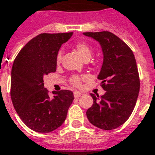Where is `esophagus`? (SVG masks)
I'll use <instances>...</instances> for the list:
<instances>
[{"label":"esophagus","instance_id":"1","mask_svg":"<svg viewBox=\"0 0 155 155\" xmlns=\"http://www.w3.org/2000/svg\"><path fill=\"white\" fill-rule=\"evenodd\" d=\"M81 95H82V94H81L80 91H74V96L75 97V98H79Z\"/></svg>","mask_w":155,"mask_h":155}]
</instances>
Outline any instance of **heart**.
Returning <instances> with one entry per match:
<instances>
[{
	"mask_svg": "<svg viewBox=\"0 0 155 155\" xmlns=\"http://www.w3.org/2000/svg\"><path fill=\"white\" fill-rule=\"evenodd\" d=\"M75 50L77 52V54L81 56L84 60H88L92 54L91 48L89 47L88 45L85 43H79L75 45ZM61 59V54L59 53L57 55V61L59 62ZM81 78L79 76H74L71 79V83L74 85H79L81 84Z\"/></svg>",
	"mask_w": 155,
	"mask_h": 155,
	"instance_id": "b5f03b06",
	"label": "heart"
}]
</instances>
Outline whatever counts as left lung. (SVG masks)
<instances>
[{
	"instance_id": "left-lung-1",
	"label": "left lung",
	"mask_w": 155,
	"mask_h": 155,
	"mask_svg": "<svg viewBox=\"0 0 155 155\" xmlns=\"http://www.w3.org/2000/svg\"><path fill=\"white\" fill-rule=\"evenodd\" d=\"M100 44L103 63L97 79L106 91L103 96L91 93L93 105L86 111L89 122L98 128L111 130L126 122L137 102L140 82L133 51L110 32H83Z\"/></svg>"
}]
</instances>
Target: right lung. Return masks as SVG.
<instances>
[{
    "instance_id": "right-lung-1",
    "label": "right lung",
    "mask_w": 155,
    "mask_h": 155,
    "mask_svg": "<svg viewBox=\"0 0 155 155\" xmlns=\"http://www.w3.org/2000/svg\"><path fill=\"white\" fill-rule=\"evenodd\" d=\"M73 32L41 33L21 49L14 60L11 77V97L22 122L38 133H50L62 125L74 100L71 91H53L48 96L44 76L56 71L61 45Z\"/></svg>"
}]
</instances>
